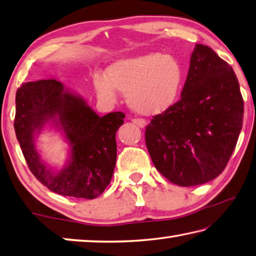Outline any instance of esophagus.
<instances>
[{
  "label": "esophagus",
  "instance_id": "34e87169",
  "mask_svg": "<svg viewBox=\"0 0 256 256\" xmlns=\"http://www.w3.org/2000/svg\"><path fill=\"white\" fill-rule=\"evenodd\" d=\"M134 124H137L138 127H140V128H144L145 126H146V121L144 120V119H140V118H135V119H132V120Z\"/></svg>",
  "mask_w": 256,
  "mask_h": 256
}]
</instances>
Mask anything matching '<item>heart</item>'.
I'll return each mask as SVG.
<instances>
[{
  "label": "heart",
  "mask_w": 256,
  "mask_h": 256,
  "mask_svg": "<svg viewBox=\"0 0 256 256\" xmlns=\"http://www.w3.org/2000/svg\"><path fill=\"white\" fill-rule=\"evenodd\" d=\"M182 82V70L176 58L160 52L116 60L106 75L93 74L94 88L102 100L114 102L116 91L126 93L128 106L142 116H156L176 102Z\"/></svg>",
  "instance_id": "heart-1"
}]
</instances>
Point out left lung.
<instances>
[{"mask_svg":"<svg viewBox=\"0 0 256 256\" xmlns=\"http://www.w3.org/2000/svg\"><path fill=\"white\" fill-rule=\"evenodd\" d=\"M243 114L234 70L212 48L196 44L181 98L146 127L145 142L155 168L181 186L214 180L235 150Z\"/></svg>","mask_w":256,"mask_h":256,"instance_id":"obj_1","label":"left lung"}]
</instances>
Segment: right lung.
<instances>
[{
    "label": "right lung",
    "mask_w": 256,
    "mask_h": 256,
    "mask_svg": "<svg viewBox=\"0 0 256 256\" xmlns=\"http://www.w3.org/2000/svg\"><path fill=\"white\" fill-rule=\"evenodd\" d=\"M124 118L122 112L98 116L56 80L22 83L16 94L14 129L26 162L38 181L60 196L94 199L106 190L116 166V132ZM48 122L66 134L71 146L69 162L57 172L42 162L34 144Z\"/></svg>",
    "instance_id": "right-lung-1"
}]
</instances>
